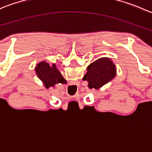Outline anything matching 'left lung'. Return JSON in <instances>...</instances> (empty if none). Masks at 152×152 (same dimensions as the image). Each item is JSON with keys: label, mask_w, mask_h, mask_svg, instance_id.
I'll list each match as a JSON object with an SVG mask.
<instances>
[{"label": "left lung", "mask_w": 152, "mask_h": 152, "mask_svg": "<svg viewBox=\"0 0 152 152\" xmlns=\"http://www.w3.org/2000/svg\"><path fill=\"white\" fill-rule=\"evenodd\" d=\"M115 65L109 58H101L88 65L84 79L90 88L99 89L115 76Z\"/></svg>", "instance_id": "obj_1"}]
</instances>
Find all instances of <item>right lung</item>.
Wrapping results in <instances>:
<instances>
[{"mask_svg":"<svg viewBox=\"0 0 152 152\" xmlns=\"http://www.w3.org/2000/svg\"><path fill=\"white\" fill-rule=\"evenodd\" d=\"M37 75L42 80L46 88L53 87L56 84H64L65 80L55 65H49L45 62H41L37 64L36 68Z\"/></svg>","mask_w":152,"mask_h":152,"instance_id":"right-lung-1","label":"right lung"}]
</instances>
